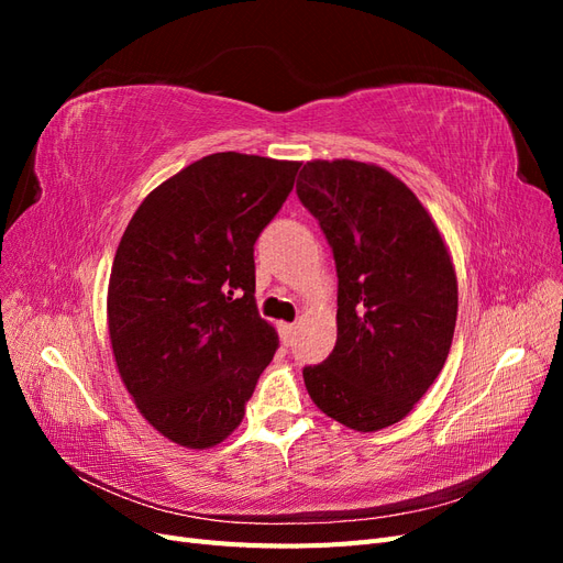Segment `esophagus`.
<instances>
[{"label":"esophagus","instance_id":"1","mask_svg":"<svg viewBox=\"0 0 563 563\" xmlns=\"http://www.w3.org/2000/svg\"><path fill=\"white\" fill-rule=\"evenodd\" d=\"M279 335H282V343L284 345H291L294 343V335H296V323H279Z\"/></svg>","mask_w":563,"mask_h":563}]
</instances>
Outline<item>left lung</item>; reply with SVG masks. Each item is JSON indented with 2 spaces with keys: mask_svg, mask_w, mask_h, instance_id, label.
<instances>
[{
  "mask_svg": "<svg viewBox=\"0 0 563 563\" xmlns=\"http://www.w3.org/2000/svg\"><path fill=\"white\" fill-rule=\"evenodd\" d=\"M296 192L338 272V340L302 368L305 387L329 418L378 432L411 413L446 364L457 317L451 253L420 199L376 164L312 159Z\"/></svg>",
  "mask_w": 563,
  "mask_h": 563,
  "instance_id": "1",
  "label": "left lung"
}]
</instances>
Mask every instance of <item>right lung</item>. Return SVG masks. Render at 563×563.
<instances>
[{"label": "right lung", "mask_w": 563, "mask_h": 563, "mask_svg": "<svg viewBox=\"0 0 563 563\" xmlns=\"http://www.w3.org/2000/svg\"><path fill=\"white\" fill-rule=\"evenodd\" d=\"M300 162L216 152L152 190L117 246L112 354L143 418L185 449H211L244 418L277 331L255 308L253 244Z\"/></svg>", "instance_id": "1"}]
</instances>
